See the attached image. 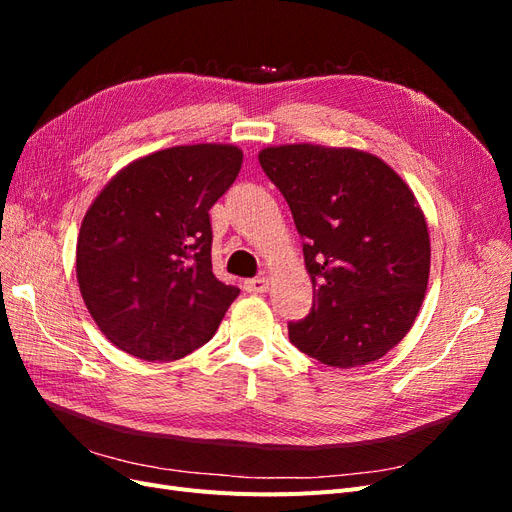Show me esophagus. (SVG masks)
Masks as SVG:
<instances>
[{"label":"esophagus","mask_w":512,"mask_h":512,"mask_svg":"<svg viewBox=\"0 0 512 512\" xmlns=\"http://www.w3.org/2000/svg\"><path fill=\"white\" fill-rule=\"evenodd\" d=\"M243 288H245L247 292H252V294L267 292V290H269V280H267V277H254V280H245V282H243Z\"/></svg>","instance_id":"1"}]
</instances>
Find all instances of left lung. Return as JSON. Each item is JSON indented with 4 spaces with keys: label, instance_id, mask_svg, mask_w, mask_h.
<instances>
[{
    "label": "left lung",
    "instance_id": "left-lung-1",
    "mask_svg": "<svg viewBox=\"0 0 512 512\" xmlns=\"http://www.w3.org/2000/svg\"><path fill=\"white\" fill-rule=\"evenodd\" d=\"M305 239L314 305L290 342L339 369L378 361L423 305L431 243L414 192L374 153L312 143L258 153Z\"/></svg>",
    "mask_w": 512,
    "mask_h": 512
}]
</instances>
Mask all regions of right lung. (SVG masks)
I'll use <instances>...</instances> for the list:
<instances>
[{"mask_svg": "<svg viewBox=\"0 0 512 512\" xmlns=\"http://www.w3.org/2000/svg\"><path fill=\"white\" fill-rule=\"evenodd\" d=\"M241 164L237 145H179L104 185L79 230L76 282L108 342L143 361H177L213 337L239 288L211 271L209 209Z\"/></svg>", "mask_w": 512, "mask_h": 512, "instance_id": "right-lung-1", "label": "right lung"}]
</instances>
